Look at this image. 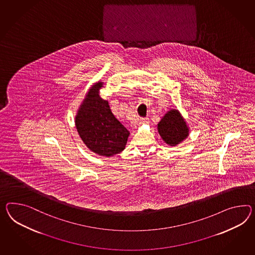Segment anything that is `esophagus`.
Returning a JSON list of instances; mask_svg holds the SVG:
<instances>
[{
	"instance_id": "34e87169",
	"label": "esophagus",
	"mask_w": 255,
	"mask_h": 255,
	"mask_svg": "<svg viewBox=\"0 0 255 255\" xmlns=\"http://www.w3.org/2000/svg\"><path fill=\"white\" fill-rule=\"evenodd\" d=\"M149 123V119L148 118H141L139 120V125L148 124Z\"/></svg>"
}]
</instances>
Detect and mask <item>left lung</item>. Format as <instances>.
Segmentation results:
<instances>
[{
    "label": "left lung",
    "instance_id": "left-lung-1",
    "mask_svg": "<svg viewBox=\"0 0 255 255\" xmlns=\"http://www.w3.org/2000/svg\"><path fill=\"white\" fill-rule=\"evenodd\" d=\"M158 132L163 141L170 146L181 143L189 136V128L178 110L167 112L158 123Z\"/></svg>",
    "mask_w": 255,
    "mask_h": 255
}]
</instances>
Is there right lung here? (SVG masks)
I'll return each instance as SVG.
<instances>
[{
  "mask_svg": "<svg viewBox=\"0 0 255 255\" xmlns=\"http://www.w3.org/2000/svg\"><path fill=\"white\" fill-rule=\"evenodd\" d=\"M104 82L92 85L75 118L79 137L86 146L101 156L110 157L124 150L129 131L118 121L108 101L101 98Z\"/></svg>",
  "mask_w": 255,
  "mask_h": 255,
  "instance_id": "right-lung-1",
  "label": "right lung"
}]
</instances>
